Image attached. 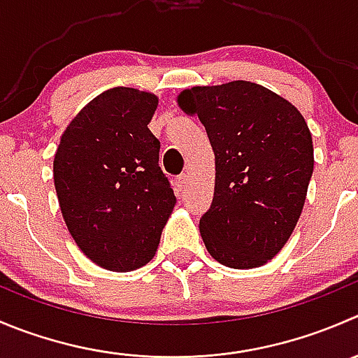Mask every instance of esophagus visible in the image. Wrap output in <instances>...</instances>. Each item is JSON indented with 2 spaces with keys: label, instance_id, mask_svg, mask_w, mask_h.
I'll return each instance as SVG.
<instances>
[{
  "label": "esophagus",
  "instance_id": "1",
  "mask_svg": "<svg viewBox=\"0 0 358 358\" xmlns=\"http://www.w3.org/2000/svg\"><path fill=\"white\" fill-rule=\"evenodd\" d=\"M187 173H182V175L176 176V187H178V190H183L187 187Z\"/></svg>",
  "mask_w": 358,
  "mask_h": 358
}]
</instances>
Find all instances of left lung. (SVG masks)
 <instances>
[{
    "label": "left lung",
    "instance_id": "obj_1",
    "mask_svg": "<svg viewBox=\"0 0 358 358\" xmlns=\"http://www.w3.org/2000/svg\"><path fill=\"white\" fill-rule=\"evenodd\" d=\"M215 152V192L199 220L215 260L234 269L271 260L292 234L313 175V140L299 110L259 83L236 80L178 96Z\"/></svg>",
    "mask_w": 358,
    "mask_h": 358
}]
</instances>
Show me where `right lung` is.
Listing matches in <instances>:
<instances>
[{
  "mask_svg": "<svg viewBox=\"0 0 358 358\" xmlns=\"http://www.w3.org/2000/svg\"><path fill=\"white\" fill-rule=\"evenodd\" d=\"M157 98L115 87L92 99L66 127L54 183L69 234L110 271H133L157 252L176 204L159 166L161 141L148 129Z\"/></svg>",
  "mask_w": 358,
  "mask_h": 358,
  "instance_id": "add662e5",
  "label": "right lung"
}]
</instances>
